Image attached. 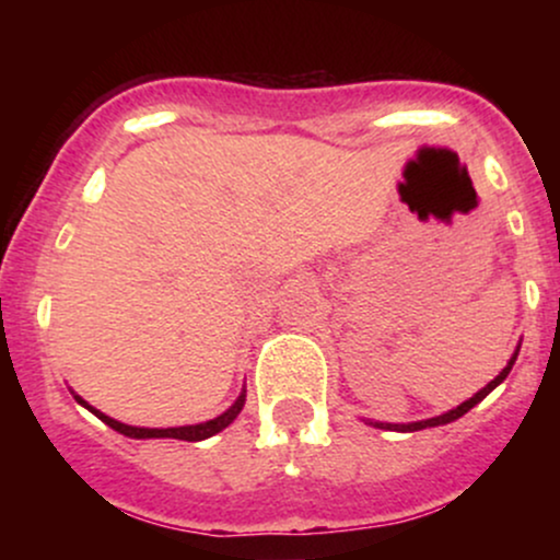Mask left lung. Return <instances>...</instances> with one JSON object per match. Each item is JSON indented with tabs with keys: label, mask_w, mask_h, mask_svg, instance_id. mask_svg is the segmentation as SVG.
Segmentation results:
<instances>
[{
	"label": "left lung",
	"mask_w": 560,
	"mask_h": 560,
	"mask_svg": "<svg viewBox=\"0 0 560 560\" xmlns=\"http://www.w3.org/2000/svg\"><path fill=\"white\" fill-rule=\"evenodd\" d=\"M518 347H522V345H518ZM518 347H516V352H513V355H511V361H508L505 369L500 371V374L494 376L492 382L487 384V387H481V389L477 392V395H474V397H468L466 402H460L458 408L447 410V413H442V416H434V419H427V421H413V423H382V421H369V423H374L376 429H389V432H421V429H429V427H442V423H450V421L460 419V416H466L468 410L474 408V405L485 400V397L490 395V392H492L494 387H498V384H503V382H505V376L511 374L513 363H516V358H518Z\"/></svg>",
	"instance_id": "obj_1"
}]
</instances>
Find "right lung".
<instances>
[{
  "label": "right lung",
  "instance_id": "add662e5",
  "mask_svg": "<svg viewBox=\"0 0 560 560\" xmlns=\"http://www.w3.org/2000/svg\"><path fill=\"white\" fill-rule=\"evenodd\" d=\"M244 392L240 397H236V402L231 405L229 410H223L221 416H215V419H210V421H205V423H191V427H171V429H147V427H128V423H120V421H115V419H110V416H105L102 413V410H96V408H92V405H89L86 400H83V397H79L75 395V400H79L83 408H89L92 410V413L96 416V419H102L107 423V427L110 429H115V432H120V434H126V436H131V440H163V436H168V440H186V442H199V440H208V436H213V434H218V432H223V429L229 427L231 421L236 419V416L242 413V408H244Z\"/></svg>",
  "mask_w": 560,
  "mask_h": 560
}]
</instances>
